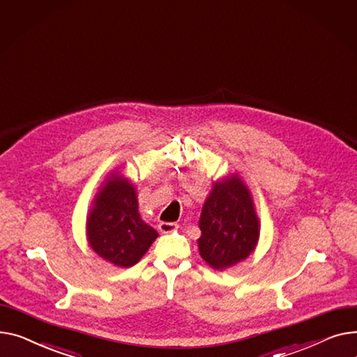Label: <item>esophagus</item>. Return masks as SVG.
Wrapping results in <instances>:
<instances>
[{
    "label": "esophagus",
    "instance_id": "esophagus-1",
    "mask_svg": "<svg viewBox=\"0 0 357 357\" xmlns=\"http://www.w3.org/2000/svg\"><path fill=\"white\" fill-rule=\"evenodd\" d=\"M158 229H160L161 234H172L173 230L177 229V225L176 223H169V222H161L158 225Z\"/></svg>",
    "mask_w": 357,
    "mask_h": 357
}]
</instances>
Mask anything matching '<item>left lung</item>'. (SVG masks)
I'll return each instance as SVG.
<instances>
[{"mask_svg":"<svg viewBox=\"0 0 357 357\" xmlns=\"http://www.w3.org/2000/svg\"><path fill=\"white\" fill-rule=\"evenodd\" d=\"M199 227V254L208 266L222 271L254 252L261 222L252 193L238 173L213 183L202 208Z\"/></svg>","mask_w":357,"mask_h":357,"instance_id":"1","label":"left lung"}]
</instances>
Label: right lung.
<instances>
[{
    "label": "right lung",
    "instance_id": "obj_1",
    "mask_svg": "<svg viewBox=\"0 0 357 357\" xmlns=\"http://www.w3.org/2000/svg\"><path fill=\"white\" fill-rule=\"evenodd\" d=\"M138 211L137 187L118 170L99 187L86 218V239L93 252L107 262L134 266L157 239Z\"/></svg>",
    "mask_w": 357,
    "mask_h": 357
}]
</instances>
